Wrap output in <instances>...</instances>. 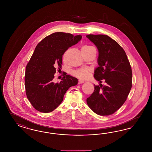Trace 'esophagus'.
Returning <instances> with one entry per match:
<instances>
[{
    "instance_id": "34e87169",
    "label": "esophagus",
    "mask_w": 152,
    "mask_h": 152,
    "mask_svg": "<svg viewBox=\"0 0 152 152\" xmlns=\"http://www.w3.org/2000/svg\"><path fill=\"white\" fill-rule=\"evenodd\" d=\"M84 83V81L81 80H79L78 84H83V83Z\"/></svg>"
}]
</instances>
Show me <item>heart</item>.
Masks as SVG:
<instances>
[{"label": "heart", "instance_id": "b5f03b06", "mask_svg": "<svg viewBox=\"0 0 152 152\" xmlns=\"http://www.w3.org/2000/svg\"><path fill=\"white\" fill-rule=\"evenodd\" d=\"M92 48H93V47L91 46L85 45L83 47L82 51L88 50ZM72 73L74 76H76L77 77H79L80 79H86L88 78L89 76V70L88 68H82L80 69L74 71Z\"/></svg>", "mask_w": 152, "mask_h": 152}]
</instances>
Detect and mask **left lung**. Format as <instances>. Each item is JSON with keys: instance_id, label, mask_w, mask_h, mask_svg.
Returning a JSON list of instances; mask_svg holds the SVG:
<instances>
[{"instance_id": "1", "label": "left lung", "mask_w": 152, "mask_h": 152, "mask_svg": "<svg viewBox=\"0 0 152 152\" xmlns=\"http://www.w3.org/2000/svg\"><path fill=\"white\" fill-rule=\"evenodd\" d=\"M86 37L98 50V67L94 70L95 79L106 85L94 86V91L86 102L99 115H109L126 101L132 88V73L124 50L115 41L106 35L89 34Z\"/></svg>"}]
</instances>
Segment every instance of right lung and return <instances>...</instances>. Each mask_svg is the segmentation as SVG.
Here are the masks:
<instances>
[{"label": "right lung", "instance_id": "right-lung-1", "mask_svg": "<svg viewBox=\"0 0 152 152\" xmlns=\"http://www.w3.org/2000/svg\"><path fill=\"white\" fill-rule=\"evenodd\" d=\"M81 38V35L56 32L37 45L25 74L26 96L37 110L45 113L53 111L61 103L69 88L77 84V79L68 75L60 83H55L53 79L56 69L61 68L63 55Z\"/></svg>", "mask_w": 152, "mask_h": 152}]
</instances>
